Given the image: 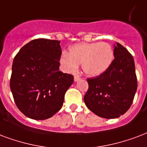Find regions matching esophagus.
Returning a JSON list of instances; mask_svg holds the SVG:
<instances>
[{
    "instance_id": "obj_1",
    "label": "esophagus",
    "mask_w": 147,
    "mask_h": 147,
    "mask_svg": "<svg viewBox=\"0 0 147 147\" xmlns=\"http://www.w3.org/2000/svg\"><path fill=\"white\" fill-rule=\"evenodd\" d=\"M80 77H79V76H75V77H74V81L75 82H78V80H80Z\"/></svg>"
}]
</instances>
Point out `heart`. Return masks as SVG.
I'll return each mask as SVG.
<instances>
[{"label":"heart","instance_id":"b5f03b06","mask_svg":"<svg viewBox=\"0 0 147 147\" xmlns=\"http://www.w3.org/2000/svg\"><path fill=\"white\" fill-rule=\"evenodd\" d=\"M114 59L113 49L106 42L78 43L69 48V54L64 52L59 61L66 72H75L81 64L84 73L97 76L109 68Z\"/></svg>","mask_w":147,"mask_h":147}]
</instances>
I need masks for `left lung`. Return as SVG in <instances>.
Wrapping results in <instances>:
<instances>
[{
    "label": "left lung",
    "mask_w": 147,
    "mask_h": 147,
    "mask_svg": "<svg viewBox=\"0 0 147 147\" xmlns=\"http://www.w3.org/2000/svg\"><path fill=\"white\" fill-rule=\"evenodd\" d=\"M114 60L104 73L87 79L84 96L86 106L97 116L118 118L133 103L137 89L135 63L132 55L119 43L114 45Z\"/></svg>",
    "instance_id": "left-lung-1"
}]
</instances>
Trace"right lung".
I'll return each mask as SVG.
<instances>
[{
    "label": "right lung",
    "instance_id": "obj_1",
    "mask_svg": "<svg viewBox=\"0 0 147 147\" xmlns=\"http://www.w3.org/2000/svg\"><path fill=\"white\" fill-rule=\"evenodd\" d=\"M60 41L32 40L14 57L10 88L14 102L24 116L43 120L59 112L74 77L59 71Z\"/></svg>",
    "mask_w": 147,
    "mask_h": 147
}]
</instances>
